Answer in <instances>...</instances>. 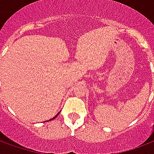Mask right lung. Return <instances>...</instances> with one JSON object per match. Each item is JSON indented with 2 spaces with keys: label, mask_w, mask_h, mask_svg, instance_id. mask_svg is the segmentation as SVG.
I'll return each instance as SVG.
<instances>
[{
  "label": "right lung",
  "mask_w": 154,
  "mask_h": 154,
  "mask_svg": "<svg viewBox=\"0 0 154 154\" xmlns=\"http://www.w3.org/2000/svg\"><path fill=\"white\" fill-rule=\"evenodd\" d=\"M59 113H60V112H58V113H57V115H56V116H54V117H53V118H52V119H50V120H53V119H55V118H56V117H57V116H58V115H59ZM47 122H48V120H47Z\"/></svg>",
  "instance_id": "obj_1"
}]
</instances>
